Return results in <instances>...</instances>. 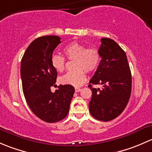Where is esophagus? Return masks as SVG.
<instances>
[{
	"label": "esophagus",
	"mask_w": 152,
	"mask_h": 152,
	"mask_svg": "<svg viewBox=\"0 0 152 152\" xmlns=\"http://www.w3.org/2000/svg\"><path fill=\"white\" fill-rule=\"evenodd\" d=\"M81 90H82V89L79 88V87H75V91H76V93H78V92H80Z\"/></svg>",
	"instance_id": "esophagus-1"
}]
</instances>
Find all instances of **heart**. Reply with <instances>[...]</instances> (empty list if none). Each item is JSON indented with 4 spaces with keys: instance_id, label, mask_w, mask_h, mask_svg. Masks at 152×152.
Returning a JSON list of instances; mask_svg holds the SVG:
<instances>
[{
    "instance_id": "1",
    "label": "heart",
    "mask_w": 152,
    "mask_h": 152,
    "mask_svg": "<svg viewBox=\"0 0 152 152\" xmlns=\"http://www.w3.org/2000/svg\"><path fill=\"white\" fill-rule=\"evenodd\" d=\"M69 59H74L73 68L59 78V82L64 85L79 87L86 80L85 70L88 73L96 70L101 62V53L96 48H87L85 44L73 42L63 49ZM51 66L55 70L62 72L65 69V59L63 56L53 54L50 58Z\"/></svg>"
}]
</instances>
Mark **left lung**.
<instances>
[{
  "label": "left lung",
  "mask_w": 152,
  "mask_h": 152,
  "mask_svg": "<svg viewBox=\"0 0 152 152\" xmlns=\"http://www.w3.org/2000/svg\"><path fill=\"white\" fill-rule=\"evenodd\" d=\"M100 64L90 81L92 97L89 110L93 118L109 121L120 115L129 100L132 75L124 50L113 39L102 38ZM101 84L102 89L93 88Z\"/></svg>",
  "instance_id": "1"
}]
</instances>
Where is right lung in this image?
Listing matches in <instances>:
<instances>
[{"label": "right lung", "mask_w": 152, "mask_h": 152, "mask_svg": "<svg viewBox=\"0 0 152 152\" xmlns=\"http://www.w3.org/2000/svg\"><path fill=\"white\" fill-rule=\"evenodd\" d=\"M58 36H43L33 41L24 53L20 63L23 91L34 114L48 123H55L68 114L75 92L72 85L55 86L57 72L50 63L52 53L61 43Z\"/></svg>", "instance_id": "right-lung-1"}]
</instances>
